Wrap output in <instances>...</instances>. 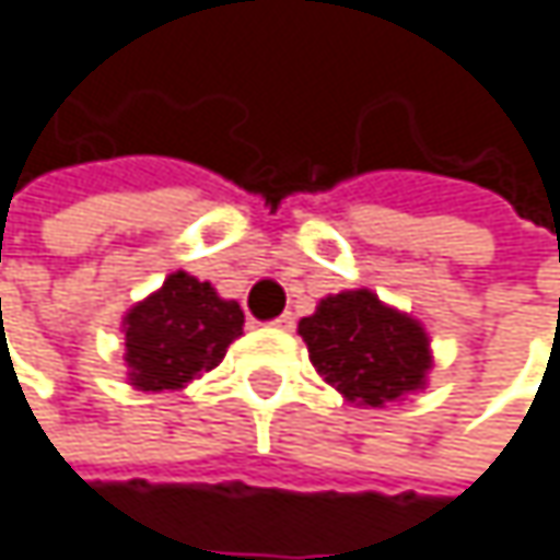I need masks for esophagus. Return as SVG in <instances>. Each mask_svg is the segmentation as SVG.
I'll return each mask as SVG.
<instances>
[{
    "instance_id": "1",
    "label": "esophagus",
    "mask_w": 560,
    "mask_h": 560,
    "mask_svg": "<svg viewBox=\"0 0 560 560\" xmlns=\"http://www.w3.org/2000/svg\"><path fill=\"white\" fill-rule=\"evenodd\" d=\"M272 324H276L279 330H294V314L288 311V314H281V317H276Z\"/></svg>"
}]
</instances>
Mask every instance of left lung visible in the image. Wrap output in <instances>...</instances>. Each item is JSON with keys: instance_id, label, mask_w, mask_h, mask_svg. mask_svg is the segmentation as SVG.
Segmentation results:
<instances>
[{"instance_id": "8db88e82", "label": "left lung", "mask_w": 560, "mask_h": 560, "mask_svg": "<svg viewBox=\"0 0 560 560\" xmlns=\"http://www.w3.org/2000/svg\"><path fill=\"white\" fill-rule=\"evenodd\" d=\"M314 370L347 401L383 408L424 389L431 343L424 327L370 288L320 298L298 324Z\"/></svg>"}]
</instances>
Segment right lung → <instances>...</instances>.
<instances>
[{
  "instance_id": "1",
  "label": "right lung",
  "mask_w": 560,
  "mask_h": 560,
  "mask_svg": "<svg viewBox=\"0 0 560 560\" xmlns=\"http://www.w3.org/2000/svg\"><path fill=\"white\" fill-rule=\"evenodd\" d=\"M129 386L142 392L184 389L226 357L243 334V307L217 294L210 281L174 272L122 317Z\"/></svg>"
}]
</instances>
